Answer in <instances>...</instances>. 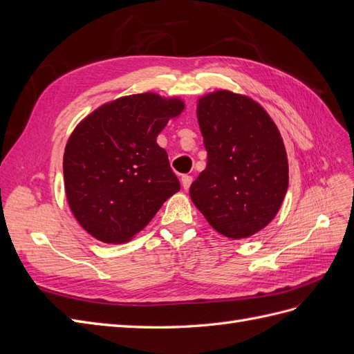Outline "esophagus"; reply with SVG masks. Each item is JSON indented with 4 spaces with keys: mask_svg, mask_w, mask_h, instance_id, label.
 Instances as JSON below:
<instances>
[{
    "mask_svg": "<svg viewBox=\"0 0 354 354\" xmlns=\"http://www.w3.org/2000/svg\"><path fill=\"white\" fill-rule=\"evenodd\" d=\"M192 185V177L190 176H183L181 177V186H183L185 190H187Z\"/></svg>",
    "mask_w": 354,
    "mask_h": 354,
    "instance_id": "34e87169",
    "label": "esophagus"
}]
</instances>
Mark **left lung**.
<instances>
[{
  "label": "left lung",
  "instance_id": "left-lung-1",
  "mask_svg": "<svg viewBox=\"0 0 354 354\" xmlns=\"http://www.w3.org/2000/svg\"><path fill=\"white\" fill-rule=\"evenodd\" d=\"M207 168L192 183V202L214 230L245 239L281 209L289 168L282 136L260 103L217 90L198 99Z\"/></svg>",
  "mask_w": 354,
  "mask_h": 354
}]
</instances>
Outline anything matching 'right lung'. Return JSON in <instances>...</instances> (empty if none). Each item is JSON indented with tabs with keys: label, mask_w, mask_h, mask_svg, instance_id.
Instances as JSON below:
<instances>
[{
	"label": "right lung",
	"mask_w": 354,
	"mask_h": 354,
	"mask_svg": "<svg viewBox=\"0 0 354 354\" xmlns=\"http://www.w3.org/2000/svg\"><path fill=\"white\" fill-rule=\"evenodd\" d=\"M185 108L180 97L131 94L99 106L75 127L63 183L75 220L93 238L128 242L180 190L156 137Z\"/></svg>",
	"instance_id": "obj_1"
}]
</instances>
